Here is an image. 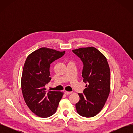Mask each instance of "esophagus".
I'll list each match as a JSON object with an SVG mask.
<instances>
[{
	"mask_svg": "<svg viewBox=\"0 0 133 133\" xmlns=\"http://www.w3.org/2000/svg\"><path fill=\"white\" fill-rule=\"evenodd\" d=\"M64 93H65L66 95H69V94H71V93H72V92H70V91H65V92H64Z\"/></svg>",
	"mask_w": 133,
	"mask_h": 133,
	"instance_id": "1",
	"label": "esophagus"
}]
</instances>
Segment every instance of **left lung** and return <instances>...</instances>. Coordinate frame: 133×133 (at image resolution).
<instances>
[{"mask_svg":"<svg viewBox=\"0 0 133 133\" xmlns=\"http://www.w3.org/2000/svg\"><path fill=\"white\" fill-rule=\"evenodd\" d=\"M83 64L82 77L86 83L83 93L76 103L78 113L86 118L93 117L101 111L108 99L110 88V71L106 58L94 47L72 50Z\"/></svg>","mask_w":133,"mask_h":133,"instance_id":"1","label":"left lung"}]
</instances>
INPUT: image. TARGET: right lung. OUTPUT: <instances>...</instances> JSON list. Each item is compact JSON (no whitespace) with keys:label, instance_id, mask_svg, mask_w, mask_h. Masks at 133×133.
Here are the masks:
<instances>
[{"label":"right lung","instance_id":"add662e5","mask_svg":"<svg viewBox=\"0 0 133 133\" xmlns=\"http://www.w3.org/2000/svg\"><path fill=\"white\" fill-rule=\"evenodd\" d=\"M65 51H59L41 48L27 57L22 76L23 97L30 110L41 118H48L57 109L63 92L47 91L45 85L49 83L50 64L62 57Z\"/></svg>","mask_w":133,"mask_h":133}]
</instances>
